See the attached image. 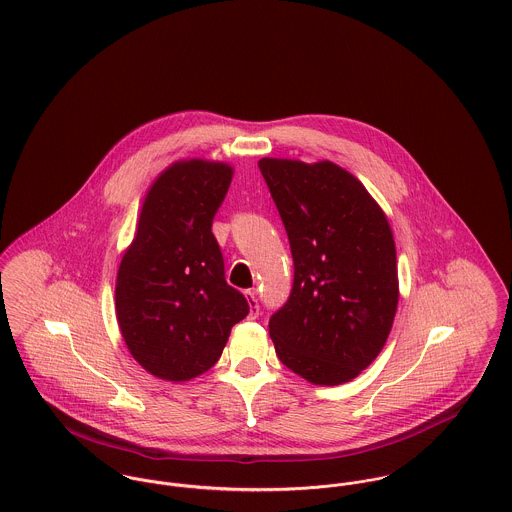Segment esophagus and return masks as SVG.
<instances>
[{
    "instance_id": "obj_1",
    "label": "esophagus",
    "mask_w": 512,
    "mask_h": 512,
    "mask_svg": "<svg viewBox=\"0 0 512 512\" xmlns=\"http://www.w3.org/2000/svg\"><path fill=\"white\" fill-rule=\"evenodd\" d=\"M245 298H247V305H249V317L255 319L259 315V300H257V292L255 290H247L245 292Z\"/></svg>"
}]
</instances>
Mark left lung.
Returning <instances> with one entry per match:
<instances>
[{"label": "left lung", "instance_id": "1", "mask_svg": "<svg viewBox=\"0 0 512 512\" xmlns=\"http://www.w3.org/2000/svg\"><path fill=\"white\" fill-rule=\"evenodd\" d=\"M294 257V286L269 321L280 361L313 385L356 379L383 350L398 305L387 214L331 160L261 158Z\"/></svg>", "mask_w": 512, "mask_h": 512}]
</instances>
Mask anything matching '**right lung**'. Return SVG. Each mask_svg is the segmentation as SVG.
Segmentation results:
<instances>
[{
  "label": "right lung",
  "mask_w": 512,
  "mask_h": 512,
  "mask_svg": "<svg viewBox=\"0 0 512 512\" xmlns=\"http://www.w3.org/2000/svg\"><path fill=\"white\" fill-rule=\"evenodd\" d=\"M234 168L189 158L152 181L116 278L123 342L145 371L181 383L209 371L249 313L212 236Z\"/></svg>",
  "instance_id": "add662e5"
}]
</instances>
